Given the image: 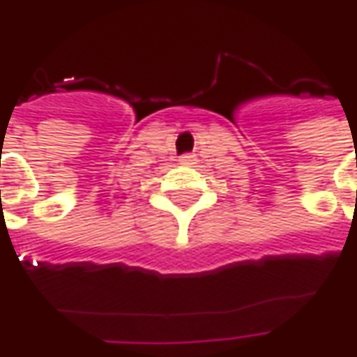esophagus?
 Listing matches in <instances>:
<instances>
[{
  "instance_id": "34e87169",
  "label": "esophagus",
  "mask_w": 357,
  "mask_h": 357,
  "mask_svg": "<svg viewBox=\"0 0 357 357\" xmlns=\"http://www.w3.org/2000/svg\"><path fill=\"white\" fill-rule=\"evenodd\" d=\"M179 164H181V166H193V164H197V156L195 155L179 156Z\"/></svg>"
}]
</instances>
